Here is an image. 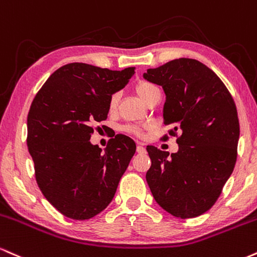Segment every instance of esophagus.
Instances as JSON below:
<instances>
[{"mask_svg":"<svg viewBox=\"0 0 257 257\" xmlns=\"http://www.w3.org/2000/svg\"><path fill=\"white\" fill-rule=\"evenodd\" d=\"M137 153L138 154H144V153H146V148L142 146V144H140V146H137Z\"/></svg>","mask_w":257,"mask_h":257,"instance_id":"1","label":"esophagus"}]
</instances>
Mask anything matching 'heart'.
Instances as JSON below:
<instances>
[{
  "label": "heart",
  "mask_w": 257,
  "mask_h": 257,
  "mask_svg": "<svg viewBox=\"0 0 257 257\" xmlns=\"http://www.w3.org/2000/svg\"><path fill=\"white\" fill-rule=\"evenodd\" d=\"M136 92H137L138 97H140L142 101H146V99L149 97L150 95H153L154 92L158 91V86H155L154 84L149 83V81H146V80H141L138 81L137 84H136ZM116 102H117V97L116 95H113L110 97V102H109V105L110 108L113 109V108H115L116 105ZM126 131L130 132V134L132 135H137V136H141L143 134V131H142V128L137 127V126H127V127L125 128Z\"/></svg>",
  "instance_id": "obj_1"
}]
</instances>
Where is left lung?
<instances>
[{"mask_svg":"<svg viewBox=\"0 0 257 257\" xmlns=\"http://www.w3.org/2000/svg\"><path fill=\"white\" fill-rule=\"evenodd\" d=\"M144 79L164 89V121L180 131L179 150L168 154L153 146L147 183L162 209L176 218L206 213L233 172L239 121L233 98L221 79L194 59H176L147 69Z\"/></svg>","mask_w":257,"mask_h":257,"instance_id":"1","label":"left lung"}]
</instances>
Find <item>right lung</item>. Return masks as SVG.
<instances>
[{"label": "right lung", "instance_id": "right-lung-1", "mask_svg": "<svg viewBox=\"0 0 257 257\" xmlns=\"http://www.w3.org/2000/svg\"><path fill=\"white\" fill-rule=\"evenodd\" d=\"M135 67L110 71L73 62L56 69L27 115V147L44 197L67 218L86 220L107 208L136 153L134 140L117 135L104 152L90 142L107 119L113 93L127 85Z\"/></svg>", "mask_w": 257, "mask_h": 257}]
</instances>
